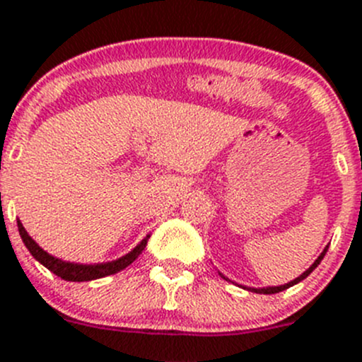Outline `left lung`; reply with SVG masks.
Here are the masks:
<instances>
[{
	"label": "left lung",
	"instance_id": "8db88e82",
	"mask_svg": "<svg viewBox=\"0 0 362 362\" xmlns=\"http://www.w3.org/2000/svg\"><path fill=\"white\" fill-rule=\"evenodd\" d=\"M327 250H329V246H325V250H323V252L320 253V257L316 259V261H314L313 264H310V268H309V269H305V272H303L302 275L296 276V279H295V280H291V282L284 284V286H269V288H245V289H248V291H253V293H259V295H275V293H280V291H284V289L291 288V286H295V284L302 282V280L305 279V276H309L310 273L314 272V269L318 268V264H320V262H322V259L325 257ZM219 275H221V273H219ZM221 276H223V279H225V280H228L227 276H225V275H221Z\"/></svg>",
	"mask_w": 362,
	"mask_h": 362
}]
</instances>
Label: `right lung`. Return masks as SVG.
I'll return each mask as SVG.
<instances>
[{
  "label": "right lung",
  "mask_w": 362,
  "mask_h": 362,
  "mask_svg": "<svg viewBox=\"0 0 362 362\" xmlns=\"http://www.w3.org/2000/svg\"><path fill=\"white\" fill-rule=\"evenodd\" d=\"M18 228H19V235H21L23 243H25L28 252L33 255V259L39 261L44 268H48L49 272L55 273L57 276L67 280V282H87V280H96V279H101V276H109V275H114V273L121 272V269L130 266L135 259L139 257L141 252H143L144 246H146L148 239H150V235H146V238H144L139 245L135 246L132 252H128L127 255H123V257L116 259V261L100 262V264H78V262H67V261H62V259L49 255L46 250L40 248V246L30 238L28 232L25 230V227H23V223L19 221V219H18Z\"/></svg>",
  "instance_id": "obj_1"
}]
</instances>
